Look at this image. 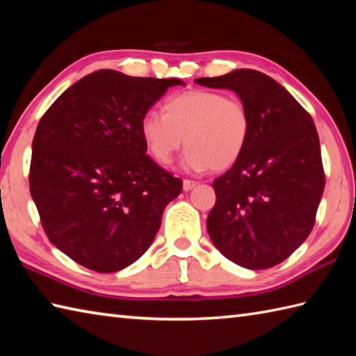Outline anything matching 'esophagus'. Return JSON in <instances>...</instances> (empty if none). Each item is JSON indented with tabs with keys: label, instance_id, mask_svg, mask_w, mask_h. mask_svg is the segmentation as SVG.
I'll use <instances>...</instances> for the list:
<instances>
[{
	"label": "esophagus",
	"instance_id": "esophagus-1",
	"mask_svg": "<svg viewBox=\"0 0 356 356\" xmlns=\"http://www.w3.org/2000/svg\"><path fill=\"white\" fill-rule=\"evenodd\" d=\"M196 185H197V184L194 182V180H188V179H185V180H184V190H185V191H190V190H193V188L196 186Z\"/></svg>",
	"mask_w": 356,
	"mask_h": 356
}]
</instances>
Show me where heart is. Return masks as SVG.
<instances>
[{"instance_id":"heart-1","label":"heart","mask_w":356,"mask_h":356,"mask_svg":"<svg viewBox=\"0 0 356 356\" xmlns=\"http://www.w3.org/2000/svg\"><path fill=\"white\" fill-rule=\"evenodd\" d=\"M163 109L165 115L146 111L140 118L142 138L159 165L168 166L185 142L186 170L224 171L247 148L252 122L238 97L191 89L172 95Z\"/></svg>"}]
</instances>
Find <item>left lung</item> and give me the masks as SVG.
<instances>
[{
  "instance_id": "1",
  "label": "left lung",
  "mask_w": 356,
  "mask_h": 356,
  "mask_svg": "<svg viewBox=\"0 0 356 356\" xmlns=\"http://www.w3.org/2000/svg\"><path fill=\"white\" fill-rule=\"evenodd\" d=\"M245 103L250 138L241 159L214 180L208 234L227 259L250 270L281 264L307 239L324 191L313 118L287 89L253 69L196 79Z\"/></svg>"
}]
</instances>
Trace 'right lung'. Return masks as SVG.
Wrapping results in <instances>:
<instances>
[{"label":"right lung","instance_id":"add662e5","mask_svg":"<svg viewBox=\"0 0 356 356\" xmlns=\"http://www.w3.org/2000/svg\"><path fill=\"white\" fill-rule=\"evenodd\" d=\"M179 79L113 69L83 76L35 131L31 196L55 247L99 273L131 266L154 241L182 180L146 156L140 118Z\"/></svg>","mask_w":356,"mask_h":356}]
</instances>
